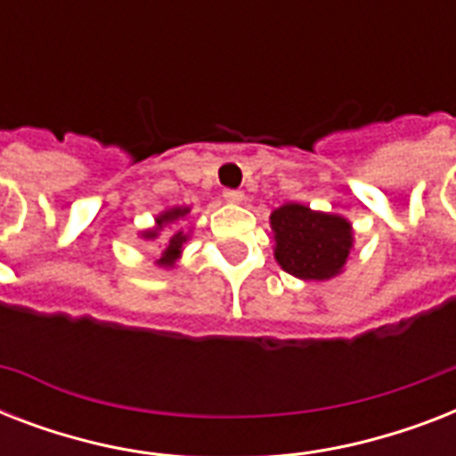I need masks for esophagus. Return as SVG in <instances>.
Masks as SVG:
<instances>
[{
    "mask_svg": "<svg viewBox=\"0 0 456 456\" xmlns=\"http://www.w3.org/2000/svg\"><path fill=\"white\" fill-rule=\"evenodd\" d=\"M224 199H227L229 203H241V200L246 199V193H243L241 189H224Z\"/></svg>",
    "mask_w": 456,
    "mask_h": 456,
    "instance_id": "esophagus-1",
    "label": "esophagus"
}]
</instances>
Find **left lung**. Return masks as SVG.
Segmentation results:
<instances>
[{"instance_id": "8db88e82", "label": "left lung", "mask_w": 456, "mask_h": 456, "mask_svg": "<svg viewBox=\"0 0 456 456\" xmlns=\"http://www.w3.org/2000/svg\"><path fill=\"white\" fill-rule=\"evenodd\" d=\"M274 257L293 277L324 281L340 274L353 248V227L340 215L284 203L270 215Z\"/></svg>"}]
</instances>
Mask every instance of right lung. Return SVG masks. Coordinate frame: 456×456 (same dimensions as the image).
<instances>
[{"label":"right lung","instance_id":"add662e5","mask_svg":"<svg viewBox=\"0 0 456 456\" xmlns=\"http://www.w3.org/2000/svg\"><path fill=\"white\" fill-rule=\"evenodd\" d=\"M189 210L191 208H170V210H165V213H160L156 217V227L149 229V232H144V239H158V234L163 232V227H172V224H177L179 220H184L186 215H189ZM186 239H189V234H184L182 229H175L170 234V239H167V243H165L163 253H160V257L156 260V265H160V267H172V265L177 263V257L182 256V248H184Z\"/></svg>","mask_w":456,"mask_h":456}]
</instances>
